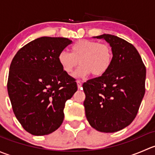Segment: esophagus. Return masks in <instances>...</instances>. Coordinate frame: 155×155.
<instances>
[{"instance_id": "1", "label": "esophagus", "mask_w": 155, "mask_h": 155, "mask_svg": "<svg viewBox=\"0 0 155 155\" xmlns=\"http://www.w3.org/2000/svg\"><path fill=\"white\" fill-rule=\"evenodd\" d=\"M76 83H77L78 88H80V87H82V82H81V81H79V80H78L77 82H76Z\"/></svg>"}]
</instances>
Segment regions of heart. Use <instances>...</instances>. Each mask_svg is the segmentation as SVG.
Segmentation results:
<instances>
[{
	"mask_svg": "<svg viewBox=\"0 0 155 155\" xmlns=\"http://www.w3.org/2000/svg\"><path fill=\"white\" fill-rule=\"evenodd\" d=\"M113 54L107 44L88 40H80L71 47V53L61 51L58 61L63 71L71 74L78 64L81 67L74 73L75 77L83 78L92 73L94 76L105 74L111 67Z\"/></svg>",
	"mask_w": 155,
	"mask_h": 155,
	"instance_id": "heart-1",
	"label": "heart"
}]
</instances>
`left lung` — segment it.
I'll use <instances>...</instances> for the list:
<instances>
[{
    "label": "left lung",
    "mask_w": 155,
    "mask_h": 155,
    "mask_svg": "<svg viewBox=\"0 0 155 155\" xmlns=\"http://www.w3.org/2000/svg\"><path fill=\"white\" fill-rule=\"evenodd\" d=\"M113 60L105 74L83 84L85 115L93 128L114 133L130 124L145 94L146 70L137 48L126 40L104 34Z\"/></svg>",
    "instance_id": "obj_1"
}]
</instances>
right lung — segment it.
I'll return each instance as SVG.
<instances>
[{
  "mask_svg": "<svg viewBox=\"0 0 155 155\" xmlns=\"http://www.w3.org/2000/svg\"><path fill=\"white\" fill-rule=\"evenodd\" d=\"M71 43L64 37H40L18 50L11 62L7 91L12 110L32 135H48L61 125L65 103L77 91L75 79L58 61Z\"/></svg>",
  "mask_w": 155,
  "mask_h": 155,
  "instance_id": "obj_1",
  "label": "right lung"
}]
</instances>
